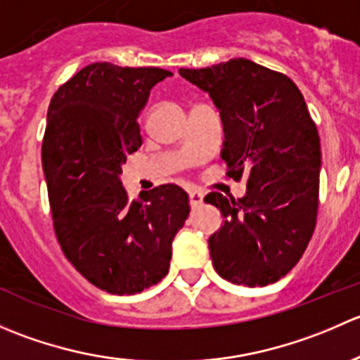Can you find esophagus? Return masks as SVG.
<instances>
[{"label": "esophagus", "instance_id": "34e87169", "mask_svg": "<svg viewBox=\"0 0 360 360\" xmlns=\"http://www.w3.org/2000/svg\"><path fill=\"white\" fill-rule=\"evenodd\" d=\"M203 197H205V195H203L202 191H198V190L190 191V203H191V207L202 205V203H203Z\"/></svg>", "mask_w": 360, "mask_h": 360}]
</instances>
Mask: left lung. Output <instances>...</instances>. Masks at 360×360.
<instances>
[{
	"mask_svg": "<svg viewBox=\"0 0 360 360\" xmlns=\"http://www.w3.org/2000/svg\"><path fill=\"white\" fill-rule=\"evenodd\" d=\"M179 72L219 108L226 176L248 174L245 197H205L224 216L209 238L214 268L238 285L274 284L303 256L317 223V125L291 78L249 59Z\"/></svg>",
	"mask_w": 360,
	"mask_h": 360,
	"instance_id": "left-lung-1",
	"label": "left lung"
}]
</instances>
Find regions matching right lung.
<instances>
[{"mask_svg":"<svg viewBox=\"0 0 360 360\" xmlns=\"http://www.w3.org/2000/svg\"><path fill=\"white\" fill-rule=\"evenodd\" d=\"M160 68L94 63L53 94L41 144L53 230L72 266L96 288L136 294L158 284L190 214L188 193L162 184L130 200L120 174L143 144L137 116Z\"/></svg>","mask_w":360,"mask_h":360,"instance_id":"1","label":"right lung"}]
</instances>
